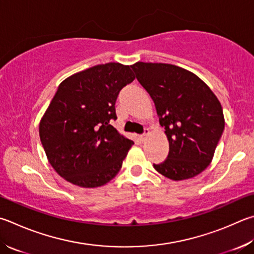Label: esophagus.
Instances as JSON below:
<instances>
[{"label":"esophagus","mask_w":254,"mask_h":254,"mask_svg":"<svg viewBox=\"0 0 254 254\" xmlns=\"http://www.w3.org/2000/svg\"><path fill=\"white\" fill-rule=\"evenodd\" d=\"M147 136H149V130H147V128H145L144 134L140 136V140H141V142H144V141L146 140V137H147Z\"/></svg>","instance_id":"obj_1"}]
</instances>
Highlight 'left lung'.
Segmentation results:
<instances>
[{"label":"left lung","mask_w":254,"mask_h":254,"mask_svg":"<svg viewBox=\"0 0 254 254\" xmlns=\"http://www.w3.org/2000/svg\"><path fill=\"white\" fill-rule=\"evenodd\" d=\"M131 67L154 102L169 141L167 160L154 169L173 181L203 172L224 128L218 98L194 73L173 64L136 62Z\"/></svg>","instance_id":"left-lung-1"}]
</instances>
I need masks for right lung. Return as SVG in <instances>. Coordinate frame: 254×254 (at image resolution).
<instances>
[{
	"instance_id": "add662e5",
	"label": "right lung",
	"mask_w": 254,
	"mask_h": 254,
	"mask_svg": "<svg viewBox=\"0 0 254 254\" xmlns=\"http://www.w3.org/2000/svg\"><path fill=\"white\" fill-rule=\"evenodd\" d=\"M134 79L131 65L110 62L74 73L59 85L39 133L50 164L65 181L99 188L121 170L134 143L110 122L117 119L120 90Z\"/></svg>"
}]
</instances>
